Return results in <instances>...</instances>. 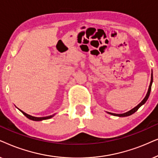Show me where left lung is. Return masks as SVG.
<instances>
[{
	"instance_id": "left-lung-1",
	"label": "left lung",
	"mask_w": 158,
	"mask_h": 158,
	"mask_svg": "<svg viewBox=\"0 0 158 158\" xmlns=\"http://www.w3.org/2000/svg\"><path fill=\"white\" fill-rule=\"evenodd\" d=\"M152 81H153V76H152V72L151 73V81H150V86H149V88H148V93H147L146 96L144 97V98L143 99L142 102H140L139 104L137 105L136 107H134L133 109H131V110H130L129 111H128L127 113H121V114H116V113H110V112H107V113H108V114H110L112 115H114V116H118V117H127V116H129V115H131L134 113L135 112L137 111V110L139 108H140L141 106H143L145 102H147V100H148L149 98V96H150V92H151V87H152Z\"/></svg>"
}]
</instances>
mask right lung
Listing matches in <instances>:
<instances>
[{"mask_svg": "<svg viewBox=\"0 0 158 158\" xmlns=\"http://www.w3.org/2000/svg\"><path fill=\"white\" fill-rule=\"evenodd\" d=\"M19 110L23 113V114L25 115V116H26L27 118H28L29 119L32 120V121H43V120L50 119V118H51L53 117L55 115H56V114H53V115H49V116H45V117H35V116H31V115L27 114V113H24V111H22V110Z\"/></svg>", "mask_w": 158, "mask_h": 158, "instance_id": "add662e5", "label": "right lung"}]
</instances>
